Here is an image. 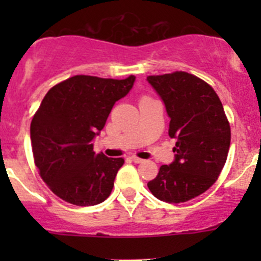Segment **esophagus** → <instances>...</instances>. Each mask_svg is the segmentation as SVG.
<instances>
[{
  "label": "esophagus",
  "instance_id": "34e87169",
  "mask_svg": "<svg viewBox=\"0 0 261 261\" xmlns=\"http://www.w3.org/2000/svg\"><path fill=\"white\" fill-rule=\"evenodd\" d=\"M131 160H133L134 163H136V164H140V163H143V162H144L143 159H140V158L135 156V155H134V156H131Z\"/></svg>",
  "mask_w": 261,
  "mask_h": 261
}]
</instances>
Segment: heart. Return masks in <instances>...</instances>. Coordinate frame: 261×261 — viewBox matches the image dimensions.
<instances>
[{
  "label": "heart",
  "instance_id": "heart-1",
  "mask_svg": "<svg viewBox=\"0 0 261 261\" xmlns=\"http://www.w3.org/2000/svg\"><path fill=\"white\" fill-rule=\"evenodd\" d=\"M143 98H149V97H146V96H145V97H143Z\"/></svg>",
  "mask_w": 261,
  "mask_h": 261
}]
</instances>
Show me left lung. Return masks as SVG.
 <instances>
[{"label": "left lung", "mask_w": 261, "mask_h": 261, "mask_svg": "<svg viewBox=\"0 0 261 261\" xmlns=\"http://www.w3.org/2000/svg\"><path fill=\"white\" fill-rule=\"evenodd\" d=\"M170 117L169 136L177 139L174 162L162 165L147 183L158 199L187 202L204 193L225 167L231 141L230 122L215 89L187 72L149 75Z\"/></svg>", "instance_id": "1"}]
</instances>
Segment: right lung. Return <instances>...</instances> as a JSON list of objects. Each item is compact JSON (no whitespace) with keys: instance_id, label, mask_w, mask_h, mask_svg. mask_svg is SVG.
I'll return each mask as SVG.
<instances>
[{"instance_id":"obj_1","label":"right lung","mask_w":261,"mask_h":261,"mask_svg":"<svg viewBox=\"0 0 261 261\" xmlns=\"http://www.w3.org/2000/svg\"><path fill=\"white\" fill-rule=\"evenodd\" d=\"M135 77L74 75L49 89L30 125L34 162L50 191L68 203L94 206L111 194L125 160L93 151L115 102Z\"/></svg>"}]
</instances>
